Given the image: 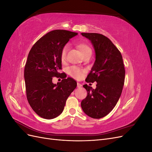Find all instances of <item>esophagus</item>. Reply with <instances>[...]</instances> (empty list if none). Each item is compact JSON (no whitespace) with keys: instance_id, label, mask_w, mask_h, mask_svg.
<instances>
[{"instance_id":"obj_1","label":"esophagus","mask_w":152,"mask_h":152,"mask_svg":"<svg viewBox=\"0 0 152 152\" xmlns=\"http://www.w3.org/2000/svg\"><path fill=\"white\" fill-rule=\"evenodd\" d=\"M77 86L78 88H80V87H82V85H81L80 83H77Z\"/></svg>"}]
</instances>
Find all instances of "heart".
Listing matches in <instances>:
<instances>
[{"label":"heart","instance_id":"obj_1","mask_svg":"<svg viewBox=\"0 0 152 152\" xmlns=\"http://www.w3.org/2000/svg\"><path fill=\"white\" fill-rule=\"evenodd\" d=\"M77 48L80 50V51L82 54V55H84L85 54L91 52V49L89 47V45L85 43H80L77 45ZM68 49V45L66 44L64 45V47L62 48L61 54H60V59L62 62H64L66 60V54ZM84 70L80 68L79 67L76 66H72L68 69V72L71 77L76 79H80L83 76Z\"/></svg>","mask_w":152,"mask_h":152}]
</instances>
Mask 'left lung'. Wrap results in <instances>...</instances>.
Wrapping results in <instances>:
<instances>
[{
    "mask_svg": "<svg viewBox=\"0 0 152 152\" xmlns=\"http://www.w3.org/2000/svg\"><path fill=\"white\" fill-rule=\"evenodd\" d=\"M93 44L96 61L87 75V82H96V88L85 84L87 96L82 101L84 113L93 118L105 117L115 107L121 95L125 79L122 54L111 40L97 33H81Z\"/></svg>",
    "mask_w": 152,
    "mask_h": 152,
    "instance_id": "1",
    "label": "left lung"
}]
</instances>
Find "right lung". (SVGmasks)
Listing matches in <instances>:
<instances>
[{"label": "right lung", "instance_id": "1", "mask_svg": "<svg viewBox=\"0 0 152 152\" xmlns=\"http://www.w3.org/2000/svg\"><path fill=\"white\" fill-rule=\"evenodd\" d=\"M78 34L65 30L48 32L30 49L24 70L26 98L31 108L42 118L52 119L60 115L66 99L77 87L68 77L57 84L53 77H60V54L64 45Z\"/></svg>", "mask_w": 152, "mask_h": 152}]
</instances>
